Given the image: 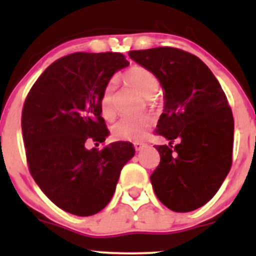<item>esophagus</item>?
<instances>
[{
  "label": "esophagus",
  "mask_w": 256,
  "mask_h": 256,
  "mask_svg": "<svg viewBox=\"0 0 256 256\" xmlns=\"http://www.w3.org/2000/svg\"><path fill=\"white\" fill-rule=\"evenodd\" d=\"M144 146V142H135V144H134V147H135L136 151H140V150H142Z\"/></svg>",
  "instance_id": "1"
}]
</instances>
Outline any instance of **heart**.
<instances>
[{"label": "heart", "instance_id": "b5f03b06", "mask_svg": "<svg viewBox=\"0 0 256 256\" xmlns=\"http://www.w3.org/2000/svg\"><path fill=\"white\" fill-rule=\"evenodd\" d=\"M124 80L126 84L138 90L141 95L146 98H152L160 88V80L152 72L144 66H134L124 74ZM114 90L115 84L110 82L105 86L100 100V110L102 115L106 120H112L115 116L114 106ZM151 118L148 115L138 116V118H124L112 125V131L114 138L122 141H140L146 136L147 128L151 125Z\"/></svg>", "mask_w": 256, "mask_h": 256}]
</instances>
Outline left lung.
<instances>
[{
  "instance_id": "left-lung-1",
  "label": "left lung",
  "mask_w": 256,
  "mask_h": 256,
  "mask_svg": "<svg viewBox=\"0 0 256 256\" xmlns=\"http://www.w3.org/2000/svg\"><path fill=\"white\" fill-rule=\"evenodd\" d=\"M128 56L164 89L156 134L171 142L156 146L161 160L151 174L154 194L174 212L200 208L232 167L234 118L226 92L208 66L182 49L157 47L130 50Z\"/></svg>"
}]
</instances>
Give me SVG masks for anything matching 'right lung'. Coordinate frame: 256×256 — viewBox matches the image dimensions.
<instances>
[{"label": "right lung", "mask_w": 256, "mask_h": 256, "mask_svg": "<svg viewBox=\"0 0 256 256\" xmlns=\"http://www.w3.org/2000/svg\"><path fill=\"white\" fill-rule=\"evenodd\" d=\"M128 66L125 56L114 52L68 54L40 74L26 98L20 125L28 170L42 192L68 213L88 216L102 210L135 154L126 141L86 148L88 141L104 142L109 135L100 100L114 73Z\"/></svg>", "instance_id": "obj_1"}]
</instances>
